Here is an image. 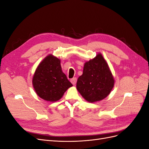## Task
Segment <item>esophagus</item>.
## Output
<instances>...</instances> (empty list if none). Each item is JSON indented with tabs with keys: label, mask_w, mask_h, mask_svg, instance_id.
<instances>
[{
	"label": "esophagus",
	"mask_w": 149,
	"mask_h": 149,
	"mask_svg": "<svg viewBox=\"0 0 149 149\" xmlns=\"http://www.w3.org/2000/svg\"><path fill=\"white\" fill-rule=\"evenodd\" d=\"M76 81H77V78H72L71 79V83L73 84V85L76 84Z\"/></svg>",
	"instance_id": "esophagus-1"
}]
</instances>
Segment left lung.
<instances>
[{"instance_id": "8db88e82", "label": "left lung", "mask_w": 149, "mask_h": 149, "mask_svg": "<svg viewBox=\"0 0 149 149\" xmlns=\"http://www.w3.org/2000/svg\"><path fill=\"white\" fill-rule=\"evenodd\" d=\"M114 84V79L109 68L101 54L99 53L94 59L85 63L76 88L86 100L94 102L109 95Z\"/></svg>"}]
</instances>
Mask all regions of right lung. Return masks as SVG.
<instances>
[{
    "instance_id": "right-lung-1",
    "label": "right lung",
    "mask_w": 149,
    "mask_h": 149,
    "mask_svg": "<svg viewBox=\"0 0 149 149\" xmlns=\"http://www.w3.org/2000/svg\"><path fill=\"white\" fill-rule=\"evenodd\" d=\"M33 86L37 95L48 101H56L72 84L63 73L60 60L52 55L40 63L33 77Z\"/></svg>"
}]
</instances>
